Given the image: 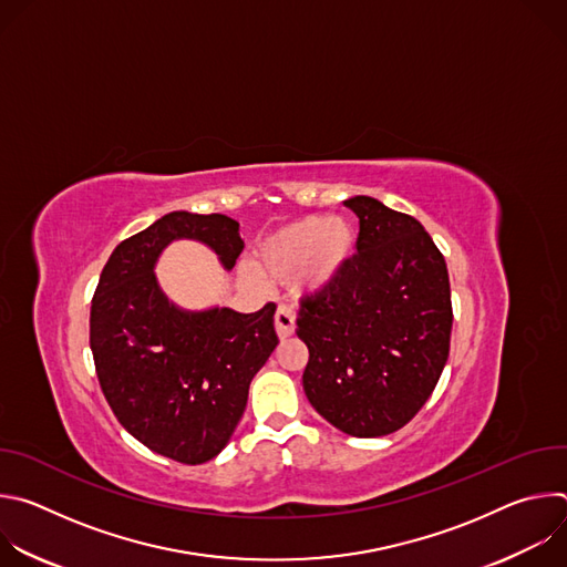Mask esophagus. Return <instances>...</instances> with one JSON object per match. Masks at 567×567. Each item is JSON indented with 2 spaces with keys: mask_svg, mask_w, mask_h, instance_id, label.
<instances>
[{
  "mask_svg": "<svg viewBox=\"0 0 567 567\" xmlns=\"http://www.w3.org/2000/svg\"><path fill=\"white\" fill-rule=\"evenodd\" d=\"M296 330V313L291 307L280 305L276 311V332L280 339H289Z\"/></svg>",
  "mask_w": 567,
  "mask_h": 567,
  "instance_id": "esophagus-1",
  "label": "esophagus"
}]
</instances>
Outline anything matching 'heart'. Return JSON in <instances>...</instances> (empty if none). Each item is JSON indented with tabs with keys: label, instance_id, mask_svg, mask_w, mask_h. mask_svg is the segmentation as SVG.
Here are the masks:
<instances>
[{
	"label": "heart",
	"instance_id": "obj_1",
	"mask_svg": "<svg viewBox=\"0 0 567 567\" xmlns=\"http://www.w3.org/2000/svg\"><path fill=\"white\" fill-rule=\"evenodd\" d=\"M354 228L341 217H302L276 230L258 249V271L287 282L298 276L300 289L330 287L354 254Z\"/></svg>",
	"mask_w": 567,
	"mask_h": 567
}]
</instances>
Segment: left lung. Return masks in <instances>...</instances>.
Segmentation results:
<instances>
[{"instance_id":"left-lung-1","label":"left lung","mask_w":567,"mask_h":567,"mask_svg":"<svg viewBox=\"0 0 567 567\" xmlns=\"http://www.w3.org/2000/svg\"><path fill=\"white\" fill-rule=\"evenodd\" d=\"M359 217L357 256L300 302L296 334L309 350L311 406L352 437L406 426L449 359L451 285L424 226L374 197L346 199Z\"/></svg>"}]
</instances>
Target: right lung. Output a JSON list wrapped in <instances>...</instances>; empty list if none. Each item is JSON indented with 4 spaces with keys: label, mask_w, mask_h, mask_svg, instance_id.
<instances>
[{
    "label": "right lung",
    "mask_w": 567,
    "mask_h": 567,
    "mask_svg": "<svg viewBox=\"0 0 567 567\" xmlns=\"http://www.w3.org/2000/svg\"><path fill=\"white\" fill-rule=\"evenodd\" d=\"M175 239L202 241L226 271L245 249L239 224L219 213L175 210L123 239L92 300L90 346L121 426L158 455L202 464L228 444L251 379L278 346L276 305L256 313L177 307L154 274Z\"/></svg>",
    "instance_id": "right-lung-1"
}]
</instances>
